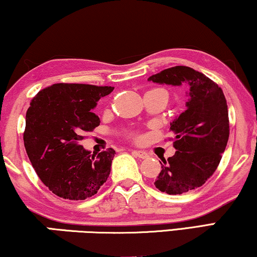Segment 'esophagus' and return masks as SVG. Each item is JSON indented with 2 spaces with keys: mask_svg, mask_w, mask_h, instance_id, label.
I'll list each match as a JSON object with an SVG mask.
<instances>
[{
  "mask_svg": "<svg viewBox=\"0 0 257 257\" xmlns=\"http://www.w3.org/2000/svg\"><path fill=\"white\" fill-rule=\"evenodd\" d=\"M132 154H133L135 157L142 158V160H144V158L149 157V155H148V154L146 153V151H142V150H133Z\"/></svg>",
  "mask_w": 257,
  "mask_h": 257,
  "instance_id": "34e87169",
  "label": "esophagus"
}]
</instances>
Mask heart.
Listing matches in <instances>:
<instances>
[{
	"mask_svg": "<svg viewBox=\"0 0 257 257\" xmlns=\"http://www.w3.org/2000/svg\"><path fill=\"white\" fill-rule=\"evenodd\" d=\"M149 92H158V93L163 94L164 97L166 99V101H168V99H169L168 91H165V89H163V88H155V89H151V91H149Z\"/></svg>",
	"mask_w": 257,
	"mask_h": 257,
	"instance_id": "b5f03b06",
	"label": "heart"
}]
</instances>
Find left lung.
Listing matches in <instances>:
<instances>
[{"mask_svg": "<svg viewBox=\"0 0 257 257\" xmlns=\"http://www.w3.org/2000/svg\"><path fill=\"white\" fill-rule=\"evenodd\" d=\"M148 81L187 87L186 110L170 123L177 150L163 161L155 186L168 194L200 187L218 168L229 137L227 101L215 82L193 68L175 66L151 75Z\"/></svg>", "mask_w": 257, "mask_h": 257, "instance_id": "left-lung-1", "label": "left lung"}]
</instances>
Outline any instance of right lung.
Instances as JSON below:
<instances>
[{
  "instance_id": "add662e5",
  "label": "right lung",
  "mask_w": 257,
  "mask_h": 257,
  "mask_svg": "<svg viewBox=\"0 0 257 257\" xmlns=\"http://www.w3.org/2000/svg\"><path fill=\"white\" fill-rule=\"evenodd\" d=\"M110 86L55 84L42 89L27 111L24 147L43 183L56 196L84 200L96 194L110 173L115 150L91 154L80 146L84 133L100 124L93 113Z\"/></svg>"
}]
</instances>
